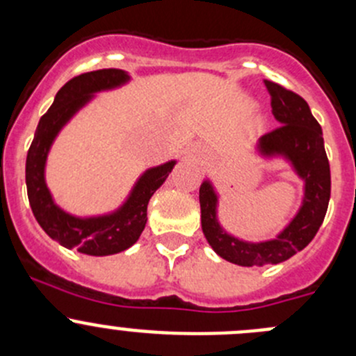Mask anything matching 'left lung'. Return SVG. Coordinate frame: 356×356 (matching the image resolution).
<instances>
[{
	"label": "left lung",
	"mask_w": 356,
	"mask_h": 356,
	"mask_svg": "<svg viewBox=\"0 0 356 356\" xmlns=\"http://www.w3.org/2000/svg\"><path fill=\"white\" fill-rule=\"evenodd\" d=\"M272 98V113L281 124L261 136L257 152L264 158H284L303 181V201L291 222L274 239L243 241L229 234L217 218L218 195L210 181L201 182V229L215 253L241 267H261L286 261L317 234L331 198V168L322 129L301 96L275 82L265 81Z\"/></svg>",
	"instance_id": "1"
}]
</instances>
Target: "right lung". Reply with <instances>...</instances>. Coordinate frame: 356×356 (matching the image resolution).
I'll use <instances>...</instances> for the list:
<instances>
[{"instance_id":"1","label":"right lung","mask_w":356,"mask_h":356,"mask_svg":"<svg viewBox=\"0 0 356 356\" xmlns=\"http://www.w3.org/2000/svg\"><path fill=\"white\" fill-rule=\"evenodd\" d=\"M131 75L120 68H103L70 79L55 96V102L39 120L25 161V184L32 213L51 239L68 250L91 257L120 253L134 245L148 220V203L174 168L175 160L152 167L141 174L127 200L115 211L98 217H75L58 207L46 186L44 168L48 153L58 132L88 105L96 92L120 88Z\"/></svg>"}]
</instances>
